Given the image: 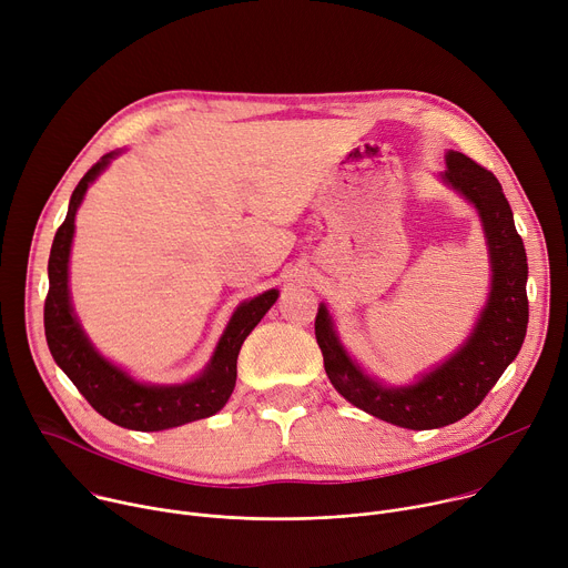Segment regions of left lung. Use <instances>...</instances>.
<instances>
[{
  "label": "left lung",
  "instance_id": "1",
  "mask_svg": "<svg viewBox=\"0 0 568 568\" xmlns=\"http://www.w3.org/2000/svg\"><path fill=\"white\" fill-rule=\"evenodd\" d=\"M439 179L478 211L489 253L491 287L469 337L415 383L385 385L348 355L324 303L315 320L333 387L367 415L409 430L442 428L474 412L521 351L528 328V257L498 179L453 149Z\"/></svg>",
  "mask_w": 568,
  "mask_h": 568
}]
</instances>
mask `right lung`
I'll use <instances>...</instances> for the list:
<instances>
[{"mask_svg": "<svg viewBox=\"0 0 568 568\" xmlns=\"http://www.w3.org/2000/svg\"><path fill=\"white\" fill-rule=\"evenodd\" d=\"M122 151L101 156L79 181L70 196L68 217L57 231L49 253V292L44 298V335L51 357L77 385L85 400L109 422L129 430H168L196 419L213 417L233 394L237 378V355L246 335L257 326L278 298V290H267L235 307L213 357L203 372L176 385L140 383L122 367L101 355L85 335L70 296V251L74 240V217L88 187Z\"/></svg>", "mask_w": 568, "mask_h": 568, "instance_id": "1", "label": "right lung"}]
</instances>
